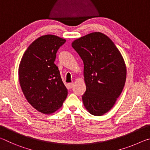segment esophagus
I'll return each mask as SVG.
<instances>
[{
  "instance_id": "34e87169",
  "label": "esophagus",
  "mask_w": 150,
  "mask_h": 150,
  "mask_svg": "<svg viewBox=\"0 0 150 150\" xmlns=\"http://www.w3.org/2000/svg\"><path fill=\"white\" fill-rule=\"evenodd\" d=\"M68 86H69V87L70 88H72L73 87V86H74V84H73V83H69V84L68 85Z\"/></svg>"
}]
</instances>
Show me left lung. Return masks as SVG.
<instances>
[{
	"label": "left lung",
	"mask_w": 150,
	"mask_h": 150,
	"mask_svg": "<svg viewBox=\"0 0 150 150\" xmlns=\"http://www.w3.org/2000/svg\"><path fill=\"white\" fill-rule=\"evenodd\" d=\"M71 45L84 64L83 105L91 115H103L113 107L125 85L126 67L122 55L101 32L81 37Z\"/></svg>",
	"instance_id": "1"
}]
</instances>
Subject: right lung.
<instances>
[{"label":"right lung","mask_w":150,"mask_h":150,"mask_svg":"<svg viewBox=\"0 0 150 150\" xmlns=\"http://www.w3.org/2000/svg\"><path fill=\"white\" fill-rule=\"evenodd\" d=\"M65 41L54 35L40 36L25 51L19 65L20 85L25 97L45 115L62 107L67 96V88L54 63L57 50Z\"/></svg>","instance_id":"obj_1"}]
</instances>
